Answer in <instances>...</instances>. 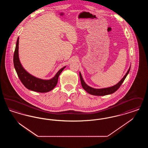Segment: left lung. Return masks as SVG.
<instances>
[{"mask_svg":"<svg viewBox=\"0 0 148 148\" xmlns=\"http://www.w3.org/2000/svg\"><path fill=\"white\" fill-rule=\"evenodd\" d=\"M130 69V66L129 69H128V71H127L126 74L124 75V77L122 78V79L120 81L118 84L114 85L113 86H111V87L106 88H102V89H95V88H92V87L88 86L85 83L80 72H79V75H80L82 86L86 92H88L90 94L94 95L103 96V95L113 94V92H116L119 88L120 86H121V85L122 84V83H123V82L124 81V80L125 79V78L127 77V74H129Z\"/></svg>","mask_w":148,"mask_h":148,"instance_id":"obj_1","label":"left lung"}]
</instances>
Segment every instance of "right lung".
<instances>
[{"instance_id":"add662e5","label":"right lung","mask_w":148,"mask_h":148,"mask_svg":"<svg viewBox=\"0 0 148 148\" xmlns=\"http://www.w3.org/2000/svg\"><path fill=\"white\" fill-rule=\"evenodd\" d=\"M19 37L18 38L14 51L13 63L14 68L21 83L27 89L39 92H46L53 90L56 86L58 77L66 67L64 66L57 72L56 75L49 80H44L36 77L29 74L21 65L19 58Z\"/></svg>"}]
</instances>
